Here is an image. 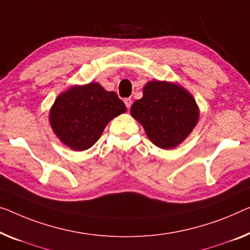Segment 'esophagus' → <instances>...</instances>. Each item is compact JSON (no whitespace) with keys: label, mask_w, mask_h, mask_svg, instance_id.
<instances>
[{"label":"esophagus","mask_w":250,"mask_h":250,"mask_svg":"<svg viewBox=\"0 0 250 250\" xmlns=\"http://www.w3.org/2000/svg\"><path fill=\"white\" fill-rule=\"evenodd\" d=\"M125 106L126 107H128V109H130V106H131V100H130V99H125Z\"/></svg>","instance_id":"1"}]
</instances>
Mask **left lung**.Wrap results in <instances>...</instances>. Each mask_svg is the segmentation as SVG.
I'll return each instance as SVG.
<instances>
[{
  "instance_id": "obj_1",
  "label": "left lung",
  "mask_w": 250,
  "mask_h": 250,
  "mask_svg": "<svg viewBox=\"0 0 250 250\" xmlns=\"http://www.w3.org/2000/svg\"><path fill=\"white\" fill-rule=\"evenodd\" d=\"M130 113L143 125L151 143L163 149L183 143L200 118L199 105L191 93L166 81L147 82L143 98L132 104Z\"/></svg>"
}]
</instances>
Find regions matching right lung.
I'll return each instance as SVG.
<instances>
[{
    "instance_id": "add662e5",
    "label": "right lung",
    "mask_w": 250,
    "mask_h": 250,
    "mask_svg": "<svg viewBox=\"0 0 250 250\" xmlns=\"http://www.w3.org/2000/svg\"><path fill=\"white\" fill-rule=\"evenodd\" d=\"M126 107L117 93L100 83L73 85L62 92L49 110V124L62 144L76 151L91 148L106 125Z\"/></svg>"
}]
</instances>
